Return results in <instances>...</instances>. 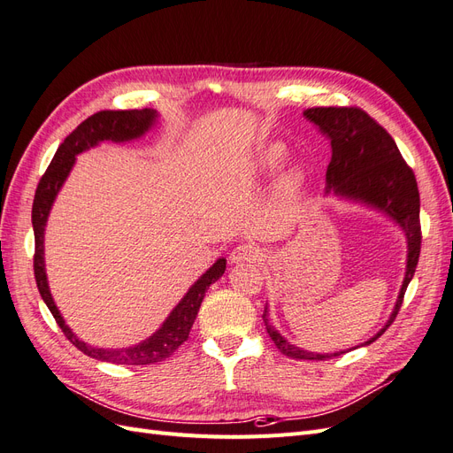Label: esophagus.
<instances>
[{"instance_id": "obj_1", "label": "esophagus", "mask_w": 453, "mask_h": 453, "mask_svg": "<svg viewBox=\"0 0 453 453\" xmlns=\"http://www.w3.org/2000/svg\"><path fill=\"white\" fill-rule=\"evenodd\" d=\"M260 250L257 248V245L253 243H240L236 245L234 250L230 251V263L234 265H240V263H257V260L260 258Z\"/></svg>"}]
</instances>
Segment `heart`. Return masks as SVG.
Returning <instances> with one entry per match:
<instances>
[{"label":"heart","mask_w":453,"mask_h":453,"mask_svg":"<svg viewBox=\"0 0 453 453\" xmlns=\"http://www.w3.org/2000/svg\"><path fill=\"white\" fill-rule=\"evenodd\" d=\"M283 158H285V149L281 145H272L265 150L263 157H260L258 168L263 170L265 173H272V172H276L280 168V164L283 162ZM300 183H303V175H300L296 170H291L289 173L283 177L281 190L287 195H293L295 190L300 187Z\"/></svg>","instance_id":"heart-1"}]
</instances>
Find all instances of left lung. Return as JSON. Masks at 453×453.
<instances>
[{
	"mask_svg": "<svg viewBox=\"0 0 453 453\" xmlns=\"http://www.w3.org/2000/svg\"><path fill=\"white\" fill-rule=\"evenodd\" d=\"M304 117L331 140L333 157L326 168V193L361 202L370 208L389 215L404 230L408 242L406 273L396 298L395 310L381 331L365 342L372 344L388 331L403 306V298L408 283L412 281L421 250V225H419V190L412 168L404 162L399 147L378 122L359 107H311ZM263 319L266 331L276 348L293 359L325 361L346 351L313 353L287 342L276 328L268 323V308Z\"/></svg>",
	"mask_w": 453,
	"mask_h": 453,
	"instance_id": "left-lung-1",
	"label": "left lung"
}]
</instances>
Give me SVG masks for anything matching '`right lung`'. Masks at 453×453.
<instances>
[{"label":"right lung","mask_w":453,"mask_h":453,"mask_svg":"<svg viewBox=\"0 0 453 453\" xmlns=\"http://www.w3.org/2000/svg\"><path fill=\"white\" fill-rule=\"evenodd\" d=\"M157 122V111L155 109H127V111H98L87 120L81 122V125L67 135L64 143L58 147L57 155H54L52 162L49 164L47 172L39 180L35 198L32 205V225H34V236H35V255H34V273L37 281V289L41 298L45 300L47 308L50 310L52 318L57 319L58 326L65 338L72 342V344L83 351L85 355L92 359L105 361V363H115V365H155L164 359H168L170 355L180 348L183 342L188 338L190 326H193L202 300L208 293L210 285L215 283L219 278L225 273L226 268V258H219L217 263L200 276L198 281L190 287L187 295L181 298V303L177 304L168 319L162 323L158 331L149 336L147 340L140 342L138 346L132 348H120V349H104V348H94L88 346L87 342L79 340L72 328L65 325L62 315L54 304L52 295L49 291L47 283V273H45V248H43V238H45V225L47 217L50 213L52 202L57 198L60 187L64 185L65 177L70 175L75 155L83 153V150L98 145L100 142H130L135 138H142V135L153 127Z\"/></svg>","instance_id":"add662e5"}]
</instances>
